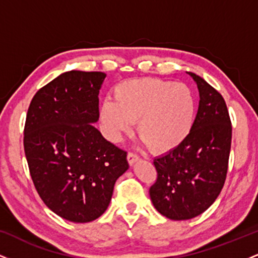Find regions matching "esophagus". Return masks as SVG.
I'll return each mask as SVG.
<instances>
[{
    "instance_id": "1",
    "label": "esophagus",
    "mask_w": 258,
    "mask_h": 258,
    "mask_svg": "<svg viewBox=\"0 0 258 258\" xmlns=\"http://www.w3.org/2000/svg\"><path fill=\"white\" fill-rule=\"evenodd\" d=\"M139 160V156L137 154H133V153H128V155H127V161H128V164L131 165H135L136 162H137Z\"/></svg>"
}]
</instances>
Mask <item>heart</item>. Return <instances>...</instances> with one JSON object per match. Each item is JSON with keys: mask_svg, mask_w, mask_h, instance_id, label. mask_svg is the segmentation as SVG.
<instances>
[{"mask_svg": "<svg viewBox=\"0 0 258 258\" xmlns=\"http://www.w3.org/2000/svg\"><path fill=\"white\" fill-rule=\"evenodd\" d=\"M114 100H103L99 121L106 138L120 142L137 122L143 143L156 154L172 152L193 128L197 102L190 88L162 79H135L116 85Z\"/></svg>", "mask_w": 258, "mask_h": 258, "instance_id": "1", "label": "heart"}]
</instances>
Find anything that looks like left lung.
I'll use <instances>...</instances> for the list:
<instances>
[{
    "instance_id": "1",
    "label": "left lung",
    "mask_w": 258,
    "mask_h": 258,
    "mask_svg": "<svg viewBox=\"0 0 258 258\" xmlns=\"http://www.w3.org/2000/svg\"><path fill=\"white\" fill-rule=\"evenodd\" d=\"M199 90V108L186 139L154 159L158 178L150 186L154 207L165 217L185 221L206 211L226 180L232 123L223 97L203 78L188 73Z\"/></svg>"
}]
</instances>
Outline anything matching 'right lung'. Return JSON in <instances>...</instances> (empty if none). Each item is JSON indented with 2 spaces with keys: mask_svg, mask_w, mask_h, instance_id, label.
<instances>
[{
  "mask_svg": "<svg viewBox=\"0 0 258 258\" xmlns=\"http://www.w3.org/2000/svg\"><path fill=\"white\" fill-rule=\"evenodd\" d=\"M105 76L60 74L37 91L26 115L24 150L35 188L49 210L75 223L104 214L115 182L128 170L125 150L93 126Z\"/></svg>",
  "mask_w": 258,
  "mask_h": 258,
  "instance_id": "1",
  "label": "right lung"
}]
</instances>
